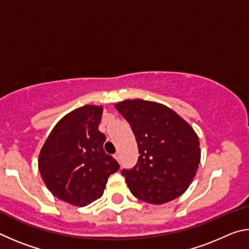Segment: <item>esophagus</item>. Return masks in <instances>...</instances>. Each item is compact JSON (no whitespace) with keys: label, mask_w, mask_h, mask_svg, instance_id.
I'll list each match as a JSON object with an SVG mask.
<instances>
[{"label":"esophagus","mask_w":249,"mask_h":249,"mask_svg":"<svg viewBox=\"0 0 249 249\" xmlns=\"http://www.w3.org/2000/svg\"><path fill=\"white\" fill-rule=\"evenodd\" d=\"M114 158L117 160V161H120V159H121V156H120V153H116L115 155H114Z\"/></svg>","instance_id":"1"}]
</instances>
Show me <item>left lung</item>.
<instances>
[{
    "mask_svg": "<svg viewBox=\"0 0 249 249\" xmlns=\"http://www.w3.org/2000/svg\"><path fill=\"white\" fill-rule=\"evenodd\" d=\"M115 107L132 127L140 153L136 166L122 170L130 192L150 204L177 199L199 168L195 129L171 108L151 101L125 100Z\"/></svg>",
    "mask_w": 249,
    "mask_h": 249,
    "instance_id": "1",
    "label": "left lung"
}]
</instances>
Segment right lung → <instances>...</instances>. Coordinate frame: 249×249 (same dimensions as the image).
I'll return each mask as SVG.
<instances>
[{
	"label": "right lung",
	"mask_w": 249,
	"mask_h": 249,
	"mask_svg": "<svg viewBox=\"0 0 249 249\" xmlns=\"http://www.w3.org/2000/svg\"><path fill=\"white\" fill-rule=\"evenodd\" d=\"M102 113L98 105L73 109L58 122L40 149L38 169L46 187L69 204L86 206L100 199L108 177L120 169L103 149Z\"/></svg>",
	"instance_id": "add662e5"
}]
</instances>
